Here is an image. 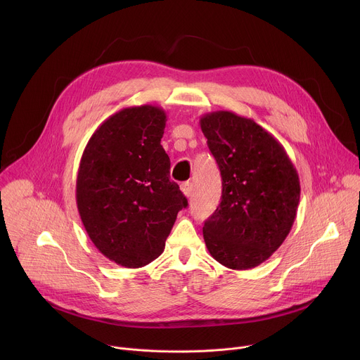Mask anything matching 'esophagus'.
<instances>
[{"label": "esophagus", "mask_w": 360, "mask_h": 360, "mask_svg": "<svg viewBox=\"0 0 360 360\" xmlns=\"http://www.w3.org/2000/svg\"><path fill=\"white\" fill-rule=\"evenodd\" d=\"M181 191L184 192V195H185L186 198L192 196V184H191V182H182V184H181Z\"/></svg>", "instance_id": "34e87169"}]
</instances>
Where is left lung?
<instances>
[{"mask_svg": "<svg viewBox=\"0 0 360 360\" xmlns=\"http://www.w3.org/2000/svg\"><path fill=\"white\" fill-rule=\"evenodd\" d=\"M199 124L222 176L221 203L203 225L205 243L221 265L252 269L292 229L300 198L297 171L281 142L250 118L215 111Z\"/></svg>", "mask_w": 360, "mask_h": 360, "instance_id": "obj_1", "label": "left lung"}]
</instances>
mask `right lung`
I'll use <instances>...</instances> for the list:
<instances>
[{
  "label": "right lung",
  "instance_id": "1",
  "mask_svg": "<svg viewBox=\"0 0 360 360\" xmlns=\"http://www.w3.org/2000/svg\"><path fill=\"white\" fill-rule=\"evenodd\" d=\"M167 112L124 108L89 138L77 175V207L95 248L117 265L142 268L164 252L178 212L188 205L169 179L161 145Z\"/></svg>",
  "mask_w": 360,
  "mask_h": 360
}]
</instances>
